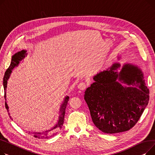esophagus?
Wrapping results in <instances>:
<instances>
[{"mask_svg": "<svg viewBox=\"0 0 155 155\" xmlns=\"http://www.w3.org/2000/svg\"><path fill=\"white\" fill-rule=\"evenodd\" d=\"M78 87L81 90H84L86 88V87H87V84L86 83H84V82H82V83H81L78 85Z\"/></svg>", "mask_w": 155, "mask_h": 155, "instance_id": "esophagus-1", "label": "esophagus"}]
</instances>
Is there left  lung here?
Instances as JSON below:
<instances>
[{"mask_svg": "<svg viewBox=\"0 0 155 155\" xmlns=\"http://www.w3.org/2000/svg\"><path fill=\"white\" fill-rule=\"evenodd\" d=\"M120 64L115 63L97 73L95 82L85 91L84 99L93 121L106 133L128 131L137 123L149 101V89L145 86L141 70L125 64L119 74L115 70ZM128 85L137 84L139 89L123 87L116 80Z\"/></svg>", "mask_w": 155, "mask_h": 155, "instance_id": "1", "label": "left lung"}]
</instances>
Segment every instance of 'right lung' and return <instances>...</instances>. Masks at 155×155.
I'll list each match as a JSON object with an SVG mask.
<instances>
[{
    "mask_svg": "<svg viewBox=\"0 0 155 155\" xmlns=\"http://www.w3.org/2000/svg\"><path fill=\"white\" fill-rule=\"evenodd\" d=\"M25 52H26V51L23 50V51L18 52L17 53L15 54L12 57V60H11L10 66H9V67L7 68V69L6 70V71L5 72V74H4V78H3V86H4V97H5V100H6V88H7V80H8L9 76H10L14 68H15V66H17L18 64H19V61H21L25 57ZM68 101H69V97L67 96L64 99V101L63 102L62 104L61 105V107L60 109L61 114L59 117L58 122L55 126L53 127V128H51V130H47V131L42 132V133H30V132H29V134H32L35 138H38V139H46V138H49L51 137H52V136H55L57 134L59 130L61 129L62 127V125L64 123V120L66 108ZM5 108L7 109V112H8V107L6 102L5 103ZM8 114L9 115V117L11 118V116H10V113H8Z\"/></svg>",
    "mask_w": 155,
    "mask_h": 155,
    "instance_id": "1",
    "label": "right lung"
}]
</instances>
